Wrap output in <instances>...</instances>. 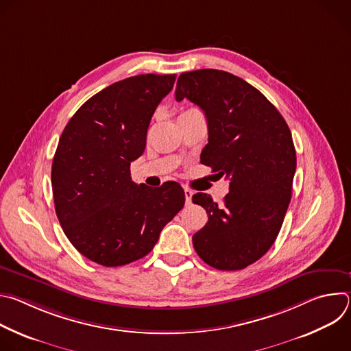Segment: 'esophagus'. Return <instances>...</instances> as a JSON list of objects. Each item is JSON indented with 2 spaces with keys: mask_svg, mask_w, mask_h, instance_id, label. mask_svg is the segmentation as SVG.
Wrapping results in <instances>:
<instances>
[{
  "mask_svg": "<svg viewBox=\"0 0 351 351\" xmlns=\"http://www.w3.org/2000/svg\"><path fill=\"white\" fill-rule=\"evenodd\" d=\"M191 197H193V191L190 189H184V198H186V204H191Z\"/></svg>",
  "mask_w": 351,
  "mask_h": 351,
  "instance_id": "esophagus-1",
  "label": "esophagus"
}]
</instances>
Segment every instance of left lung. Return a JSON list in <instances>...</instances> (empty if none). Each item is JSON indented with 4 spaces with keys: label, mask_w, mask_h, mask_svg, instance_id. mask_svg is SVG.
<instances>
[{
    "label": "left lung",
    "mask_w": 351,
    "mask_h": 351,
    "mask_svg": "<svg viewBox=\"0 0 351 351\" xmlns=\"http://www.w3.org/2000/svg\"><path fill=\"white\" fill-rule=\"evenodd\" d=\"M175 95L204 111L202 162L230 179L223 204L206 193L193 195L208 214L193 236L194 250L219 271L243 269L268 252L282 228L295 172L290 129L261 91L225 71L184 72Z\"/></svg>",
    "instance_id": "1"
}]
</instances>
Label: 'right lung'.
Segmentation results:
<instances>
[{"mask_svg": "<svg viewBox=\"0 0 351 351\" xmlns=\"http://www.w3.org/2000/svg\"><path fill=\"white\" fill-rule=\"evenodd\" d=\"M176 75H137L117 82L76 111L51 167L58 221L73 247L103 267L143 258L184 206L176 182L136 184L130 162L145 148L147 129Z\"/></svg>", "mask_w": 351, "mask_h": 351, "instance_id": "obj_1", "label": "right lung"}]
</instances>
